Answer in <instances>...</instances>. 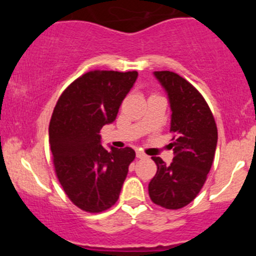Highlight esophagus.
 Masks as SVG:
<instances>
[{"label": "esophagus", "instance_id": "obj_1", "mask_svg": "<svg viewBox=\"0 0 256 256\" xmlns=\"http://www.w3.org/2000/svg\"><path fill=\"white\" fill-rule=\"evenodd\" d=\"M136 156H137L138 158H148V156H146V155L144 154V152H140V150H137V152H136Z\"/></svg>", "mask_w": 256, "mask_h": 256}]
</instances>
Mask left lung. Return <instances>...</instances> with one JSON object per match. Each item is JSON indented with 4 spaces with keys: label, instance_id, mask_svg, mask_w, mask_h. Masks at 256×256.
Masks as SVG:
<instances>
[{
    "label": "left lung",
    "instance_id": "1",
    "mask_svg": "<svg viewBox=\"0 0 256 256\" xmlns=\"http://www.w3.org/2000/svg\"><path fill=\"white\" fill-rule=\"evenodd\" d=\"M154 76L168 96L170 131L176 137L171 143L174 158L170 165L161 158H152L158 171L149 183V196L166 210H179L204 186L216 154L218 130L204 96L189 82L170 71H156Z\"/></svg>",
    "mask_w": 256,
    "mask_h": 256
}]
</instances>
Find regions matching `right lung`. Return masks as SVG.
<instances>
[{
    "label": "right lung",
    "mask_w": 256,
    "mask_h": 256,
    "mask_svg": "<svg viewBox=\"0 0 256 256\" xmlns=\"http://www.w3.org/2000/svg\"><path fill=\"white\" fill-rule=\"evenodd\" d=\"M137 77L136 71L85 73L64 91L52 112L49 143L55 172L68 198L85 212H104L118 201L136 156L130 146L104 149L100 130L116 120Z\"/></svg>",
    "instance_id": "1"
}]
</instances>
